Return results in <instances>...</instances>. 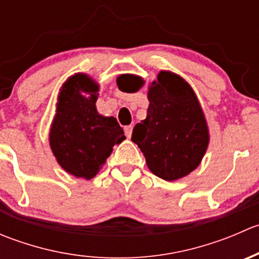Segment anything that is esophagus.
Instances as JSON below:
<instances>
[{"instance_id": "34e87169", "label": "esophagus", "mask_w": 259, "mask_h": 259, "mask_svg": "<svg viewBox=\"0 0 259 259\" xmlns=\"http://www.w3.org/2000/svg\"><path fill=\"white\" fill-rule=\"evenodd\" d=\"M124 132H125V135H126V138L132 137L133 125H127V126H125V127H124Z\"/></svg>"}]
</instances>
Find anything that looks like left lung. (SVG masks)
Masks as SVG:
<instances>
[{"label": "left lung", "mask_w": 259, "mask_h": 259, "mask_svg": "<svg viewBox=\"0 0 259 259\" xmlns=\"http://www.w3.org/2000/svg\"><path fill=\"white\" fill-rule=\"evenodd\" d=\"M151 85L148 115L135 125L132 140L151 173L171 182L199 165L209 143L207 121L193 89L178 75L161 71Z\"/></svg>", "instance_id": "obj_1"}]
</instances>
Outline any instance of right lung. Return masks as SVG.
I'll return each mask as SVG.
<instances>
[{
	"instance_id": "add662e5",
	"label": "right lung",
	"mask_w": 259,
	"mask_h": 259,
	"mask_svg": "<svg viewBox=\"0 0 259 259\" xmlns=\"http://www.w3.org/2000/svg\"><path fill=\"white\" fill-rule=\"evenodd\" d=\"M81 92H88V98ZM98 85L89 76L76 74L62 86L56 116L50 130V146L60 165L77 178L96 176L115 144L125 139L114 116L96 110Z\"/></svg>"
}]
</instances>
